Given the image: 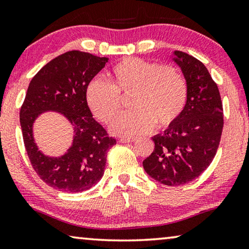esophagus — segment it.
<instances>
[{"label":"esophagus","mask_w":249,"mask_h":249,"mask_svg":"<svg viewBox=\"0 0 249 249\" xmlns=\"http://www.w3.org/2000/svg\"><path fill=\"white\" fill-rule=\"evenodd\" d=\"M135 141V139H121L120 142L121 143H133Z\"/></svg>","instance_id":"esophagus-1"}]
</instances>
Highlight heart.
<instances>
[{"label":"heart","instance_id":"1","mask_svg":"<svg viewBox=\"0 0 249 249\" xmlns=\"http://www.w3.org/2000/svg\"><path fill=\"white\" fill-rule=\"evenodd\" d=\"M131 95V112L117 118L110 132L135 137L172 125L183 112L187 85L179 71L142 58L127 57L109 72V83L93 80L86 88V103L98 121L112 123L122 109L119 97Z\"/></svg>","mask_w":249,"mask_h":249}]
</instances>
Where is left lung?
<instances>
[{
    "mask_svg": "<svg viewBox=\"0 0 249 249\" xmlns=\"http://www.w3.org/2000/svg\"><path fill=\"white\" fill-rule=\"evenodd\" d=\"M172 58L186 80V104L176 122L152 137L155 148L143 160V167L159 183L179 186L210 166L218 148L224 118L218 88L206 66L180 51H174Z\"/></svg>",
    "mask_w": 249,
    "mask_h": 249,
    "instance_id": "8db88e82",
    "label": "left lung"
}]
</instances>
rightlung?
I'll list each match as a JSON object with an SVG mask.
<instances>
[{
  "label": "right lung",
  "instance_id": "1",
  "mask_svg": "<svg viewBox=\"0 0 249 249\" xmlns=\"http://www.w3.org/2000/svg\"><path fill=\"white\" fill-rule=\"evenodd\" d=\"M107 62L108 57L70 51L43 66L27 89L19 112L27 156L39 178L58 191L84 192L97 184L106 154L116 144L93 117L85 97L89 82ZM45 111L60 112L73 126L72 145L58 158L45 156L34 140L35 121Z\"/></svg>",
  "mask_w": 249,
  "mask_h": 249
}]
</instances>
